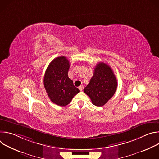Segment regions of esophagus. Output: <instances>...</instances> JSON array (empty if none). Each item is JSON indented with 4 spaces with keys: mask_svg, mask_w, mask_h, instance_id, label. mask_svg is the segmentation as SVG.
<instances>
[{
    "mask_svg": "<svg viewBox=\"0 0 159 159\" xmlns=\"http://www.w3.org/2000/svg\"><path fill=\"white\" fill-rule=\"evenodd\" d=\"M79 89H80V91H82V90H83V89H84L83 85H80V86H79Z\"/></svg>",
    "mask_w": 159,
    "mask_h": 159,
    "instance_id": "34e87169",
    "label": "esophagus"
}]
</instances>
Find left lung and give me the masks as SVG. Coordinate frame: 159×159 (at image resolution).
<instances>
[{
    "mask_svg": "<svg viewBox=\"0 0 159 159\" xmlns=\"http://www.w3.org/2000/svg\"><path fill=\"white\" fill-rule=\"evenodd\" d=\"M118 86L115 75L111 68L103 62L98 63L94 75L84 92L96 106H102L115 94Z\"/></svg>",
    "mask_w": 159,
    "mask_h": 159,
    "instance_id": "left-lung-1",
    "label": "left lung"
}]
</instances>
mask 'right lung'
Returning a JSON list of instances; mask_svg holds the SVG:
<instances>
[{"label": "right lung", "instance_id": "1", "mask_svg": "<svg viewBox=\"0 0 159 159\" xmlns=\"http://www.w3.org/2000/svg\"><path fill=\"white\" fill-rule=\"evenodd\" d=\"M70 63L65 56L52 61L45 72L44 86L50 100L60 106L70 103L72 98L80 92L68 76Z\"/></svg>", "mask_w": 159, "mask_h": 159}]
</instances>
